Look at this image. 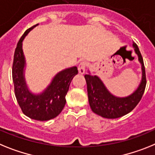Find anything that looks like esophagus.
<instances>
[{
	"label": "esophagus",
	"mask_w": 155,
	"mask_h": 155,
	"mask_svg": "<svg viewBox=\"0 0 155 155\" xmlns=\"http://www.w3.org/2000/svg\"><path fill=\"white\" fill-rule=\"evenodd\" d=\"M86 67H87V64L85 62H81L79 64V67H78V70H79V74H84L85 73Z\"/></svg>",
	"instance_id": "1"
}]
</instances>
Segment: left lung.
Masks as SVG:
<instances>
[{
  "label": "left lung",
  "mask_w": 155,
  "mask_h": 155,
  "mask_svg": "<svg viewBox=\"0 0 155 155\" xmlns=\"http://www.w3.org/2000/svg\"><path fill=\"white\" fill-rule=\"evenodd\" d=\"M135 53L141 64L142 79L139 87L130 96L118 97L111 94L101 79L91 73L84 76L87 86L89 104L95 114L106 118H117L126 115L134 110L142 98L146 87V74L142 55L135 43L133 44Z\"/></svg>",
  "instance_id": "1"
}]
</instances>
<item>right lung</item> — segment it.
Masks as SVG:
<instances>
[{
	"mask_svg": "<svg viewBox=\"0 0 155 155\" xmlns=\"http://www.w3.org/2000/svg\"><path fill=\"white\" fill-rule=\"evenodd\" d=\"M33 25L21 36L15 51L12 65V79L15 94L22 112L32 119L48 121L57 117L64 108L70 83L78 74L76 66L65 68L55 75L48 87L38 94L29 91L25 79V60L22 41L34 27Z\"/></svg>",
	"mask_w": 155,
	"mask_h": 155,
	"instance_id": "add662e5",
	"label": "right lung"
}]
</instances>
